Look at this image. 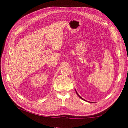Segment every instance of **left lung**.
<instances>
[{
  "label": "left lung",
  "instance_id": "obj_1",
  "mask_svg": "<svg viewBox=\"0 0 128 128\" xmlns=\"http://www.w3.org/2000/svg\"><path fill=\"white\" fill-rule=\"evenodd\" d=\"M76 94H77V95H78V96L80 97V98H81V99H82V100H85V99H84V98H82V97H81V96H80V95H79V94H78V93H77V91H76Z\"/></svg>",
  "mask_w": 128,
  "mask_h": 128
}]
</instances>
